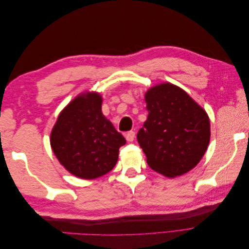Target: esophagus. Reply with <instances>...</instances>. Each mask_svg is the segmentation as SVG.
Listing matches in <instances>:
<instances>
[{"label":"esophagus","instance_id":"obj_1","mask_svg":"<svg viewBox=\"0 0 249 249\" xmlns=\"http://www.w3.org/2000/svg\"><path fill=\"white\" fill-rule=\"evenodd\" d=\"M125 139H126V141L127 142H132L133 140H134V138H135V132H133V131H130V132H127L125 135Z\"/></svg>","mask_w":249,"mask_h":249}]
</instances>
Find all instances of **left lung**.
I'll list each match as a JSON object with an SVG mask.
<instances>
[{
  "instance_id": "obj_1",
  "label": "left lung",
  "mask_w": 249,
  "mask_h": 249,
  "mask_svg": "<svg viewBox=\"0 0 249 249\" xmlns=\"http://www.w3.org/2000/svg\"><path fill=\"white\" fill-rule=\"evenodd\" d=\"M148 115L137 134L148 166L175 178L194 168L210 142V119L179 87L162 83L147 90Z\"/></svg>"
}]
</instances>
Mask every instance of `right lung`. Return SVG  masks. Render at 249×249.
Masks as SVG:
<instances>
[{
  "instance_id": "obj_1",
  "label": "right lung",
  "mask_w": 249,
  "mask_h": 249,
  "mask_svg": "<svg viewBox=\"0 0 249 249\" xmlns=\"http://www.w3.org/2000/svg\"><path fill=\"white\" fill-rule=\"evenodd\" d=\"M96 92L78 95L60 113L51 133V146L71 175L92 179L106 175L118 160L125 139L102 112Z\"/></svg>"
}]
</instances>
